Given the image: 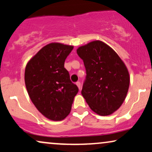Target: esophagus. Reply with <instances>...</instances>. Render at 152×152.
I'll return each instance as SVG.
<instances>
[{
	"label": "esophagus",
	"mask_w": 152,
	"mask_h": 152,
	"mask_svg": "<svg viewBox=\"0 0 152 152\" xmlns=\"http://www.w3.org/2000/svg\"><path fill=\"white\" fill-rule=\"evenodd\" d=\"M76 85H77L78 88H79V89H80V88H81V83H80V82H79V81H77V82H76Z\"/></svg>",
	"instance_id": "34e87169"
}]
</instances>
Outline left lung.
<instances>
[{
	"mask_svg": "<svg viewBox=\"0 0 152 152\" xmlns=\"http://www.w3.org/2000/svg\"><path fill=\"white\" fill-rule=\"evenodd\" d=\"M86 76L81 94L92 111L101 116L116 111L126 96L129 74L124 63L111 47L94 41L78 48Z\"/></svg>",
	"mask_w": 152,
	"mask_h": 152,
	"instance_id": "1",
	"label": "left lung"
}]
</instances>
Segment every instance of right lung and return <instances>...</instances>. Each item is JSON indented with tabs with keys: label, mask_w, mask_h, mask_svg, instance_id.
<instances>
[{
	"label": "right lung",
	"mask_w": 152,
	"mask_h": 152,
	"mask_svg": "<svg viewBox=\"0 0 152 152\" xmlns=\"http://www.w3.org/2000/svg\"><path fill=\"white\" fill-rule=\"evenodd\" d=\"M73 48L62 43H49L26 67L25 83L31 100L43 116L53 121H61L69 114L78 91L64 68Z\"/></svg>",
	"instance_id": "add662e5"
}]
</instances>
